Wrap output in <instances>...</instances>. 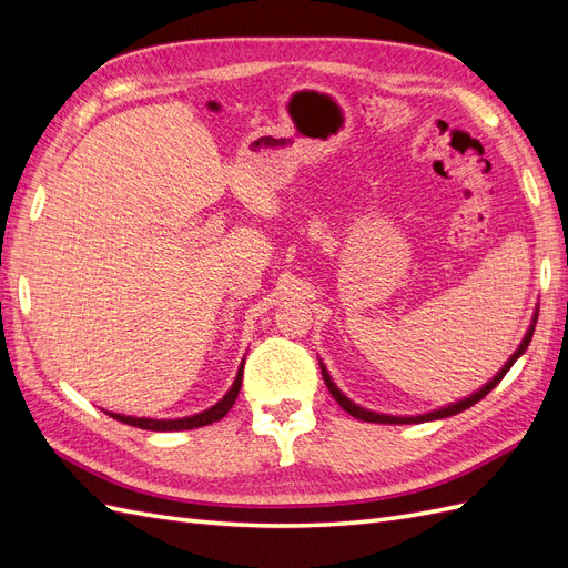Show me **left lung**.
<instances>
[{"instance_id":"left-lung-1","label":"left lung","mask_w":568,"mask_h":568,"mask_svg":"<svg viewBox=\"0 0 568 568\" xmlns=\"http://www.w3.org/2000/svg\"><path fill=\"white\" fill-rule=\"evenodd\" d=\"M536 322H538V311H536V315H532V324L528 326V332H526V336H524V341L519 343V348L514 351V355L507 359L505 363V367L497 372L493 379L484 386V388H478L476 393H471L469 398H464V400H457V403H453V405H445V407H440V409H434V412H426V415H415V417H393V415H379V412H372V409H365V407H359V405H355L351 398H346V395L341 393V388L332 382V376H329V372H326V367L320 363V367H322V376H324V384H326V388H329V393L334 395V400L348 412L351 417H355V419H363V422H374V424H422V422H434V419H445V417H453V415H457V412H464L467 407H471V405H476L478 400H484L486 395L503 382V376L511 369V365L517 363V359L524 355V351L528 348V343H530V338H532V332H536Z\"/></svg>"}]
</instances>
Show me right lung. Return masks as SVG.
I'll list each match as a JSON object with an SVG mask.
<instances>
[{
	"label": "right lung",
	"mask_w": 568,
	"mask_h": 568,
	"mask_svg": "<svg viewBox=\"0 0 568 568\" xmlns=\"http://www.w3.org/2000/svg\"><path fill=\"white\" fill-rule=\"evenodd\" d=\"M242 379H244V363L242 367H239L236 372V379L232 384V388L225 393V398L217 400L213 407L199 412V415H192V417H180V419H146V417H128V415H115V412H109V415L118 422L123 424H130V426H136V428H146V432H184V428H199V426H205V424H213V422H220L222 417L227 415V412L232 409L236 395H239V388H242Z\"/></svg>",
	"instance_id": "1"
}]
</instances>
